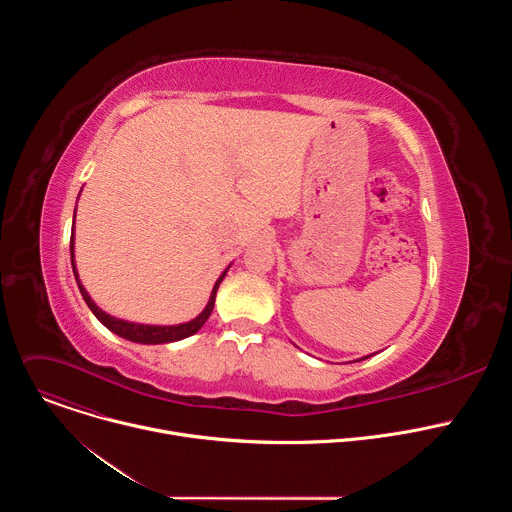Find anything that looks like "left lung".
<instances>
[{"instance_id": "obj_1", "label": "left lung", "mask_w": 512, "mask_h": 512, "mask_svg": "<svg viewBox=\"0 0 512 512\" xmlns=\"http://www.w3.org/2000/svg\"><path fill=\"white\" fill-rule=\"evenodd\" d=\"M369 356H373V354H369ZM369 356H362V358H358V360H364V358H369Z\"/></svg>"}]
</instances>
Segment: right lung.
Wrapping results in <instances>:
<instances>
[{
  "label": "right lung",
  "mask_w": 512,
  "mask_h": 512,
  "mask_svg": "<svg viewBox=\"0 0 512 512\" xmlns=\"http://www.w3.org/2000/svg\"><path fill=\"white\" fill-rule=\"evenodd\" d=\"M77 212V210H75ZM70 263H72V271H75V279H77V285L81 289V296L83 300L87 302V306L91 308V312L97 316V320L107 326L111 332H115L117 336L125 338V340H131V342H139V344H166V342H176V340H182V338H188L192 334H196L204 322L208 320V316L212 314V308H214V298H216V289L218 285H221V281L225 279L229 267L221 273V277L216 279L212 291H210V300L206 304V308L190 322H184V324H176V326H152V324H135V322H127V320H121V318H115V316H109L107 312H103L95 302L93 298L87 294L85 285L81 283L79 279V273H77V265H75V225H72V237H70Z\"/></svg>",
  "instance_id": "add662e5"
}]
</instances>
